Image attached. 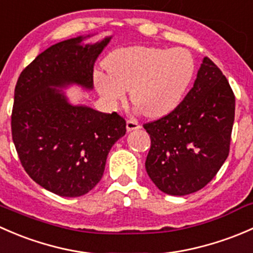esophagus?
I'll return each instance as SVG.
<instances>
[{
    "label": "esophagus",
    "mask_w": 253,
    "mask_h": 253,
    "mask_svg": "<svg viewBox=\"0 0 253 253\" xmlns=\"http://www.w3.org/2000/svg\"><path fill=\"white\" fill-rule=\"evenodd\" d=\"M141 127L139 123H137L136 121H134V119H129V121L126 122V130L127 131H132V130H137Z\"/></svg>",
    "instance_id": "1"
}]
</instances>
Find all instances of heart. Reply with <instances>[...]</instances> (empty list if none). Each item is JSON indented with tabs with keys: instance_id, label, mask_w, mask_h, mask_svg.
I'll use <instances>...</instances> for the list:
<instances>
[{
	"instance_id": "1",
	"label": "heart",
	"mask_w": 253,
	"mask_h": 253,
	"mask_svg": "<svg viewBox=\"0 0 253 253\" xmlns=\"http://www.w3.org/2000/svg\"><path fill=\"white\" fill-rule=\"evenodd\" d=\"M107 72L93 73V84L112 105L130 90L131 103L150 118L174 111L184 100L195 75V59L187 49L157 46H127L112 52Z\"/></svg>"
}]
</instances>
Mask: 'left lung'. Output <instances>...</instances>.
I'll return each instance as SVG.
<instances>
[{"mask_svg":"<svg viewBox=\"0 0 253 253\" xmlns=\"http://www.w3.org/2000/svg\"><path fill=\"white\" fill-rule=\"evenodd\" d=\"M235 96L229 82L208 57L180 105L144 124L151 137L146 171L165 194L184 196L210 183L230 148Z\"/></svg>","mask_w":253,"mask_h":253,"instance_id":"8db88e82","label":"left lung"}]
</instances>
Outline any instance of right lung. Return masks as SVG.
<instances>
[{
  "label": "right lung",
  "mask_w": 253,
  "mask_h": 253,
  "mask_svg": "<svg viewBox=\"0 0 253 253\" xmlns=\"http://www.w3.org/2000/svg\"><path fill=\"white\" fill-rule=\"evenodd\" d=\"M86 38L45 49L20 73L14 90L10 126L20 163L35 183L63 197L83 196L97 185L109 150L126 131L117 112L74 106L59 90L93 88V64L111 36L83 45Z\"/></svg>",
  "instance_id": "right-lung-1"
}]
</instances>
